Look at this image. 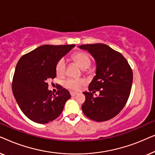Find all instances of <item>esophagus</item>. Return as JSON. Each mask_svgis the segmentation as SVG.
Listing matches in <instances>:
<instances>
[{"label":"esophagus","mask_w":155,"mask_h":155,"mask_svg":"<svg viewBox=\"0 0 155 155\" xmlns=\"http://www.w3.org/2000/svg\"><path fill=\"white\" fill-rule=\"evenodd\" d=\"M70 93H71V95L72 97H74V96H75V95L78 94V93L75 92H71Z\"/></svg>","instance_id":"1"}]
</instances>
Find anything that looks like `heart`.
I'll return each instance as SVG.
<instances>
[{
  "mask_svg": "<svg viewBox=\"0 0 155 155\" xmlns=\"http://www.w3.org/2000/svg\"><path fill=\"white\" fill-rule=\"evenodd\" d=\"M72 59L82 70H85L90 67L91 64V58L90 55L86 52L78 51L72 56ZM66 63L63 58H61L56 63V72L59 76H63L65 71ZM84 81L82 80H74L68 79L65 82V86L70 90L78 91L83 86Z\"/></svg>",
  "mask_w": 155,
  "mask_h": 155,
  "instance_id": "heart-1",
  "label": "heart"
}]
</instances>
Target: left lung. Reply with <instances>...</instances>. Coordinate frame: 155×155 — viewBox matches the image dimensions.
I'll list each match as a JSON object with an SVG mask.
<instances>
[{
	"label": "left lung",
	"mask_w": 155,
	"mask_h": 155,
	"mask_svg": "<svg viewBox=\"0 0 155 155\" xmlns=\"http://www.w3.org/2000/svg\"><path fill=\"white\" fill-rule=\"evenodd\" d=\"M96 61V75L84 92L85 101L82 106L87 117L97 122L106 121L120 113L130 96L133 71L120 53L104 44H82ZM100 92L98 97L92 93Z\"/></svg>",
	"instance_id": "left-lung-1"
}]
</instances>
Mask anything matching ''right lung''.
<instances>
[{"instance_id": "obj_1", "label": "right lung", "mask_w": 155, "mask_h": 155, "mask_svg": "<svg viewBox=\"0 0 155 155\" xmlns=\"http://www.w3.org/2000/svg\"><path fill=\"white\" fill-rule=\"evenodd\" d=\"M75 45H43L21 57L12 83V93L25 116L37 124L58 118L71 94L60 86L56 94L48 90V80L56 77L58 61Z\"/></svg>"}]
</instances>
